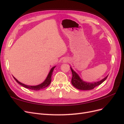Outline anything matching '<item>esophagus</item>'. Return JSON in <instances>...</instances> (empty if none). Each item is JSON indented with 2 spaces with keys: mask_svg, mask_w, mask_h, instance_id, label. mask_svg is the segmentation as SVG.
Segmentation results:
<instances>
[{
  "mask_svg": "<svg viewBox=\"0 0 124 124\" xmlns=\"http://www.w3.org/2000/svg\"><path fill=\"white\" fill-rule=\"evenodd\" d=\"M68 61H69V60L68 59H67V58L64 59V60H63V62H67Z\"/></svg>",
  "mask_w": 124,
  "mask_h": 124,
  "instance_id": "esophagus-1",
  "label": "esophagus"
}]
</instances>
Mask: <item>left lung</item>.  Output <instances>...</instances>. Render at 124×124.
Instances as JSON below:
<instances>
[{
  "mask_svg": "<svg viewBox=\"0 0 124 124\" xmlns=\"http://www.w3.org/2000/svg\"><path fill=\"white\" fill-rule=\"evenodd\" d=\"M72 73V78L71 79V83L74 87L80 90H91L94 88L96 86L99 85L107 79L108 76L105 77L100 81L96 82L94 83H88L83 81L78 76V75L70 67Z\"/></svg>",
  "mask_w": 124,
  "mask_h": 124,
  "instance_id": "1",
  "label": "left lung"
}]
</instances>
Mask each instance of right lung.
I'll return each instance as SVG.
<instances>
[{
    "label": "right lung",
    "instance_id": "obj_1",
    "mask_svg": "<svg viewBox=\"0 0 124 124\" xmlns=\"http://www.w3.org/2000/svg\"><path fill=\"white\" fill-rule=\"evenodd\" d=\"M55 67L56 66L53 67V68H52L51 69L50 72H49V73H48V76H47L46 78V80H45L42 83H41V84H40L39 85H36V86H29V85H25L24 84L21 83L20 82L18 81L16 79V78L14 77H13V78H14V80L16 81L17 83L20 84L22 86H23V87H24L25 88H28V89H31L33 90V91H38V90H40V89H43V88L46 87L47 86H48V85L50 84L51 82V80H52V74H53V70H54V68H55Z\"/></svg>",
    "mask_w": 124,
    "mask_h": 124
}]
</instances>
